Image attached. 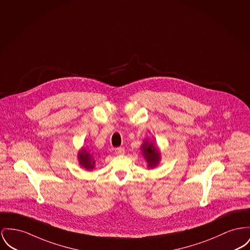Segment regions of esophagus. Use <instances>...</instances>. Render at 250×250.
Listing matches in <instances>:
<instances>
[{"label": "esophagus", "instance_id": "esophagus-1", "mask_svg": "<svg viewBox=\"0 0 250 250\" xmlns=\"http://www.w3.org/2000/svg\"><path fill=\"white\" fill-rule=\"evenodd\" d=\"M124 152H125V150H124L123 148H116V149H115V153L117 154V155L124 154Z\"/></svg>", "mask_w": 250, "mask_h": 250}]
</instances>
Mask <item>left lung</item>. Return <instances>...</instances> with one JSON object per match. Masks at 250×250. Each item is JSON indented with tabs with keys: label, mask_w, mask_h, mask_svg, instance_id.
Returning a JSON list of instances; mask_svg holds the SVG:
<instances>
[{
	"label": "left lung",
	"mask_w": 250,
	"mask_h": 250,
	"mask_svg": "<svg viewBox=\"0 0 250 250\" xmlns=\"http://www.w3.org/2000/svg\"><path fill=\"white\" fill-rule=\"evenodd\" d=\"M140 150L147 162L148 168L152 169L159 165L161 161V152L158 146H156L152 140L150 141L148 139H144L140 146Z\"/></svg>",
	"instance_id": "8db88e82"
}]
</instances>
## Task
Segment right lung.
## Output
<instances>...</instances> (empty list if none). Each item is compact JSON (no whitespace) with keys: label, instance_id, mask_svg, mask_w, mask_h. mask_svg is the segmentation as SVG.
I'll return each instance as SVG.
<instances>
[{"label":"right lung","instance_id":"1","mask_svg":"<svg viewBox=\"0 0 250 250\" xmlns=\"http://www.w3.org/2000/svg\"><path fill=\"white\" fill-rule=\"evenodd\" d=\"M78 161L79 165L85 170L92 171L96 167V159L94 155L83 147L78 152Z\"/></svg>","mask_w":250,"mask_h":250}]
</instances>
